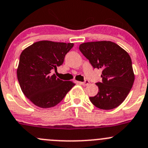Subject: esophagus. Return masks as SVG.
<instances>
[{
  "mask_svg": "<svg viewBox=\"0 0 148 148\" xmlns=\"http://www.w3.org/2000/svg\"><path fill=\"white\" fill-rule=\"evenodd\" d=\"M89 82L88 81V80H85V81L83 82H81L82 84L84 85V86H85V85H88V84H89Z\"/></svg>",
  "mask_w": 148,
  "mask_h": 148,
  "instance_id": "esophagus-1",
  "label": "esophagus"
}]
</instances>
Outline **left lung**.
<instances>
[{"instance_id": "1", "label": "left lung", "mask_w": 148, "mask_h": 148, "mask_svg": "<svg viewBox=\"0 0 148 148\" xmlns=\"http://www.w3.org/2000/svg\"><path fill=\"white\" fill-rule=\"evenodd\" d=\"M79 49L94 68L102 69V82L96 84L99 92L89 97L91 102L105 110L118 107L130 92L135 80L130 55L112 41L83 43Z\"/></svg>"}]
</instances>
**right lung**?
<instances>
[{
	"instance_id": "add662e5",
	"label": "right lung",
	"mask_w": 148,
	"mask_h": 148,
	"mask_svg": "<svg viewBox=\"0 0 148 148\" xmlns=\"http://www.w3.org/2000/svg\"><path fill=\"white\" fill-rule=\"evenodd\" d=\"M74 46L71 43L41 41L25 49L20 55L17 78L25 96L37 107L50 108L59 104L75 85L55 74L57 66Z\"/></svg>"
}]
</instances>
